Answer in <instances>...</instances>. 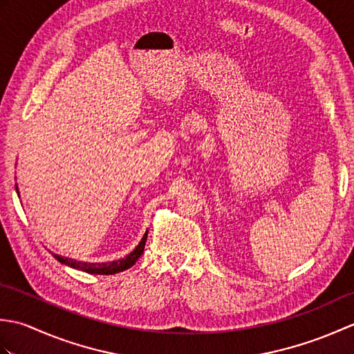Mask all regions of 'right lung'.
I'll use <instances>...</instances> for the list:
<instances>
[{
    "instance_id": "obj_1",
    "label": "right lung",
    "mask_w": 354,
    "mask_h": 354,
    "mask_svg": "<svg viewBox=\"0 0 354 354\" xmlns=\"http://www.w3.org/2000/svg\"><path fill=\"white\" fill-rule=\"evenodd\" d=\"M17 193H18V196H19L18 185H17ZM147 232L149 231H146V234L142 236L141 242L137 246H135V250L129 255H126L124 259L117 260V261H111V263H84V261H76V260H73V259L61 257V255H57V254H53V255H55V259L57 261H61L62 265L71 266L74 269H80V270H84V272L95 274V275H112V274H117V272H123V270L129 269L131 266L135 265V261H137L141 257L142 251H145V245H146V240H147Z\"/></svg>"
}]
</instances>
